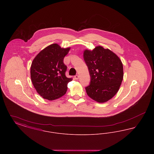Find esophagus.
Returning <instances> with one entry per match:
<instances>
[{
  "instance_id": "1",
  "label": "esophagus",
  "mask_w": 154,
  "mask_h": 154,
  "mask_svg": "<svg viewBox=\"0 0 154 154\" xmlns=\"http://www.w3.org/2000/svg\"><path fill=\"white\" fill-rule=\"evenodd\" d=\"M74 79H75V80H78V79H79V75H75L74 76Z\"/></svg>"
}]
</instances>
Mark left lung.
I'll list each match as a JSON object with an SVG mask.
<instances>
[{"label": "left lung", "mask_w": 154, "mask_h": 154, "mask_svg": "<svg viewBox=\"0 0 154 154\" xmlns=\"http://www.w3.org/2000/svg\"><path fill=\"white\" fill-rule=\"evenodd\" d=\"M83 57L91 76L90 84L85 88L87 95L97 102H107L117 93L123 80L121 59L102 46L84 50Z\"/></svg>", "instance_id": "1"}]
</instances>
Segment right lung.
I'll list each match as a JSON object with an SVG mask.
<instances>
[{"label": "right lung", "mask_w": 154, "mask_h": 154, "mask_svg": "<svg viewBox=\"0 0 154 154\" xmlns=\"http://www.w3.org/2000/svg\"><path fill=\"white\" fill-rule=\"evenodd\" d=\"M70 48L51 44L40 52L33 60L30 78L37 92L45 99L54 100L64 95L72 78L65 75L67 66L63 59Z\"/></svg>", "instance_id": "obj_1"}]
</instances>
